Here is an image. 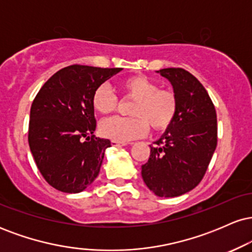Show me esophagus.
Returning <instances> with one entry per match:
<instances>
[{
  "mask_svg": "<svg viewBox=\"0 0 252 252\" xmlns=\"http://www.w3.org/2000/svg\"><path fill=\"white\" fill-rule=\"evenodd\" d=\"M111 144H112V147H123V146H126V143L117 142V141H111Z\"/></svg>",
  "mask_w": 252,
  "mask_h": 252,
  "instance_id": "obj_1",
  "label": "esophagus"
}]
</instances>
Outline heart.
<instances>
[{
    "mask_svg": "<svg viewBox=\"0 0 252 252\" xmlns=\"http://www.w3.org/2000/svg\"><path fill=\"white\" fill-rule=\"evenodd\" d=\"M120 86L126 96L135 99L130 110L134 117H110L102 121L99 131L104 137L126 143L146 134L148 124L160 131L168 128L174 121L178 98L172 90L158 89L154 80L142 74L126 78ZM92 105L99 114L108 115L116 109L117 97L103 84L94 90Z\"/></svg>",
    "mask_w": 252,
    "mask_h": 252,
    "instance_id": "obj_1",
    "label": "heart"
}]
</instances>
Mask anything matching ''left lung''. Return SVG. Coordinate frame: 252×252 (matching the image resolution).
Returning a JSON list of instances; mask_svg holds the SVG:
<instances>
[{
    "mask_svg": "<svg viewBox=\"0 0 252 252\" xmlns=\"http://www.w3.org/2000/svg\"><path fill=\"white\" fill-rule=\"evenodd\" d=\"M156 72L172 84L178 111L156 146H150L141 174L154 194L173 198L192 190L204 178L217 147V114L207 91L189 71Z\"/></svg>",
    "mask_w": 252,
    "mask_h": 252,
    "instance_id": "8db88e82",
    "label": "left lung"
}]
</instances>
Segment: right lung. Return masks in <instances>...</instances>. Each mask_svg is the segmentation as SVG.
Wrapping results in <instances>:
<instances>
[{
	"label": "right lung",
	"mask_w": 252,
	"mask_h": 252,
	"mask_svg": "<svg viewBox=\"0 0 252 252\" xmlns=\"http://www.w3.org/2000/svg\"><path fill=\"white\" fill-rule=\"evenodd\" d=\"M122 68L71 65L47 80L31 108L28 143L43 179L65 193H79L99 174L111 147L96 137L92 94Z\"/></svg>",
	"instance_id": "add662e5"
}]
</instances>
